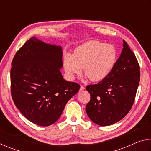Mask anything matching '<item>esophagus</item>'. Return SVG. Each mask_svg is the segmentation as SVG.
<instances>
[{
  "label": "esophagus",
  "instance_id": "obj_1",
  "mask_svg": "<svg viewBox=\"0 0 151 151\" xmlns=\"http://www.w3.org/2000/svg\"><path fill=\"white\" fill-rule=\"evenodd\" d=\"M85 90V87L83 86H81V88H80V91H84Z\"/></svg>",
  "mask_w": 151,
  "mask_h": 151
}]
</instances>
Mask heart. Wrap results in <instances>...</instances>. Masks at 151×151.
Masks as SVG:
<instances>
[{
    "label": "heart",
    "mask_w": 151,
    "mask_h": 151,
    "mask_svg": "<svg viewBox=\"0 0 151 151\" xmlns=\"http://www.w3.org/2000/svg\"><path fill=\"white\" fill-rule=\"evenodd\" d=\"M117 60L115 47L96 40L86 42L76 48L74 55L66 53L63 66L67 77L73 80L81 73L93 82L104 80L113 70Z\"/></svg>",
    "instance_id": "1"
}]
</instances>
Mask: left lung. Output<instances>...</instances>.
<instances>
[{
	"label": "left lung",
	"mask_w": 151,
	"mask_h": 151,
	"mask_svg": "<svg viewBox=\"0 0 151 151\" xmlns=\"http://www.w3.org/2000/svg\"><path fill=\"white\" fill-rule=\"evenodd\" d=\"M139 81V63L123 40V48L112 72L97 84L86 86L91 95L86 106L90 119L100 126L121 121L132 108Z\"/></svg>",
	"instance_id": "1"
}]
</instances>
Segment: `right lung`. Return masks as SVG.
Returning a JSON list of instances; mask_svg holds the SVG:
<instances>
[{
    "mask_svg": "<svg viewBox=\"0 0 151 151\" xmlns=\"http://www.w3.org/2000/svg\"><path fill=\"white\" fill-rule=\"evenodd\" d=\"M60 46L35 37L17 51L11 70V95L22 115L39 126L54 124L80 85L65 81Z\"/></svg>",
    "mask_w": 151,
    "mask_h": 151,
    "instance_id": "obj_1",
    "label": "right lung"
}]
</instances>
